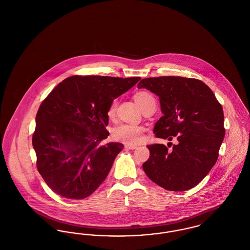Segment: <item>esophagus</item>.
Masks as SVG:
<instances>
[{"label": "esophagus", "instance_id": "obj_1", "mask_svg": "<svg viewBox=\"0 0 250 250\" xmlns=\"http://www.w3.org/2000/svg\"><path fill=\"white\" fill-rule=\"evenodd\" d=\"M125 148L126 150H133V149L137 148V146H136V145H129V144H125Z\"/></svg>", "mask_w": 250, "mask_h": 250}]
</instances>
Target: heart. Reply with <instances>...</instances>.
Wrapping results in <instances>:
<instances>
[{
	"label": "heart",
	"mask_w": 250,
	"mask_h": 250,
	"mask_svg": "<svg viewBox=\"0 0 250 250\" xmlns=\"http://www.w3.org/2000/svg\"><path fill=\"white\" fill-rule=\"evenodd\" d=\"M135 100L138 103V105L142 107V109L150 104H155L154 95L144 91L137 93L135 95ZM117 104L118 102L116 98L111 100L107 110L108 118L114 117ZM144 132H145V127L143 125L125 123V124L117 125L111 129V137L116 142L129 144V145H135L143 141Z\"/></svg>",
	"instance_id": "obj_1"
}]
</instances>
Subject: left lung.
<instances>
[{
    "label": "left lung",
    "mask_w": 250,
    "mask_h": 250,
    "mask_svg": "<svg viewBox=\"0 0 250 250\" xmlns=\"http://www.w3.org/2000/svg\"><path fill=\"white\" fill-rule=\"evenodd\" d=\"M138 88H146L159 97L163 116L155 124V137L177 140L170 150L164 144L148 145L150 156L143 163L144 172L166 190L196 187L215 164L225 136L221 104L197 79L147 78Z\"/></svg>",
    "instance_id": "obj_1"
}]
</instances>
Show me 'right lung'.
Here are the masks:
<instances>
[{"label": "right lung", "mask_w": 250, "mask_h": 250, "mask_svg": "<svg viewBox=\"0 0 250 250\" xmlns=\"http://www.w3.org/2000/svg\"><path fill=\"white\" fill-rule=\"evenodd\" d=\"M140 80L75 75L43 100L33 146L37 170L51 190L66 199L83 200L107 178L124 148L122 143H101L109 135L107 107Z\"/></svg>", "instance_id": "1"}]
</instances>
